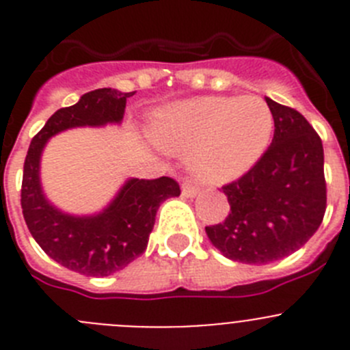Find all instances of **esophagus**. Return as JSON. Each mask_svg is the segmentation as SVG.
<instances>
[{"label": "esophagus", "mask_w": 350, "mask_h": 350, "mask_svg": "<svg viewBox=\"0 0 350 350\" xmlns=\"http://www.w3.org/2000/svg\"><path fill=\"white\" fill-rule=\"evenodd\" d=\"M200 192V187L196 184H192V182H185L182 185V196L184 198H194Z\"/></svg>", "instance_id": "obj_1"}]
</instances>
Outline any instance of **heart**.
Segmentation results:
<instances>
[{"label": "heart", "instance_id": "1", "mask_svg": "<svg viewBox=\"0 0 350 350\" xmlns=\"http://www.w3.org/2000/svg\"><path fill=\"white\" fill-rule=\"evenodd\" d=\"M272 112L258 97H198L159 111L150 139L189 150L192 170L208 182L232 180L255 165L272 135Z\"/></svg>", "mask_w": 350, "mask_h": 350}]
</instances>
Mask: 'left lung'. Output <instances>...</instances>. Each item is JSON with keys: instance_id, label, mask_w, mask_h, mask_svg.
<instances>
[{"instance_id": "8db88e82", "label": "left lung", "mask_w": 350, "mask_h": 350, "mask_svg": "<svg viewBox=\"0 0 350 350\" xmlns=\"http://www.w3.org/2000/svg\"><path fill=\"white\" fill-rule=\"evenodd\" d=\"M274 137L260 159L222 187L230 204L226 220L204 227L227 258L269 264L302 248L326 211L321 137L299 111L265 97Z\"/></svg>"}]
</instances>
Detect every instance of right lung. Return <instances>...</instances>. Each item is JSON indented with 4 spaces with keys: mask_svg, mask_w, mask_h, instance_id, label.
Returning <instances> with one entry per match:
<instances>
[{
    "mask_svg": "<svg viewBox=\"0 0 350 350\" xmlns=\"http://www.w3.org/2000/svg\"><path fill=\"white\" fill-rule=\"evenodd\" d=\"M131 95L135 92H88L78 104L51 114L25 156L21 204L29 232L50 258L79 274L104 278L139 258L147 248L159 204L180 194V185L170 177L131 178L102 213L72 217L51 206L41 191L40 158L46 140L67 128L120 123Z\"/></svg>",
    "mask_w": 350,
    "mask_h": 350,
    "instance_id": "right-lung-1",
    "label": "right lung"
}]
</instances>
